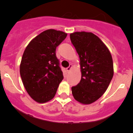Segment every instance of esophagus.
<instances>
[{
  "instance_id": "1",
  "label": "esophagus",
  "mask_w": 133,
  "mask_h": 133,
  "mask_svg": "<svg viewBox=\"0 0 133 133\" xmlns=\"http://www.w3.org/2000/svg\"><path fill=\"white\" fill-rule=\"evenodd\" d=\"M72 68H73V65H72V64H70V65H69V67H68V68H66L67 71H70L71 70Z\"/></svg>"
}]
</instances>
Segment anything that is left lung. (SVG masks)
I'll list each match as a JSON object with an SVG mask.
<instances>
[{"label":"left lung","instance_id":"1","mask_svg":"<svg viewBox=\"0 0 133 133\" xmlns=\"http://www.w3.org/2000/svg\"><path fill=\"white\" fill-rule=\"evenodd\" d=\"M70 38L80 57L82 73L80 83L71 88L72 94L81 104H92L102 96L112 80V56L104 43L91 32H75Z\"/></svg>","mask_w":133,"mask_h":133}]
</instances>
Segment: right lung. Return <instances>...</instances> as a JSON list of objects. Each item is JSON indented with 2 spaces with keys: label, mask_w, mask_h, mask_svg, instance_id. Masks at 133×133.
I'll use <instances>...</instances> for the list:
<instances>
[{
  "label": "right lung",
  "mask_w": 133,
  "mask_h": 133,
  "mask_svg": "<svg viewBox=\"0 0 133 133\" xmlns=\"http://www.w3.org/2000/svg\"><path fill=\"white\" fill-rule=\"evenodd\" d=\"M67 35L61 31L45 30L35 37L24 52L20 74L25 90L37 102L53 99L64 78L56 49Z\"/></svg>",
  "instance_id": "1"
}]
</instances>
